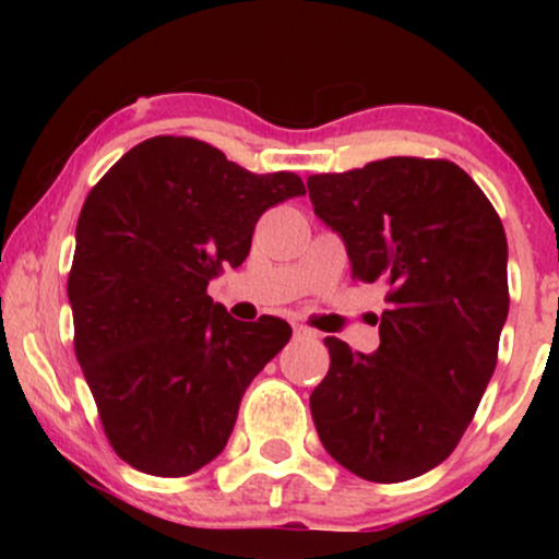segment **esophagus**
Masks as SVG:
<instances>
[{"label": "esophagus", "mask_w": 559, "mask_h": 559, "mask_svg": "<svg viewBox=\"0 0 559 559\" xmlns=\"http://www.w3.org/2000/svg\"><path fill=\"white\" fill-rule=\"evenodd\" d=\"M318 333L312 329H307V325H294V342H310V338H316Z\"/></svg>", "instance_id": "obj_1"}]
</instances>
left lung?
Listing matches in <instances>:
<instances>
[{
  "instance_id": "obj_1",
  "label": "left lung",
  "mask_w": 559,
  "mask_h": 559,
  "mask_svg": "<svg viewBox=\"0 0 559 559\" xmlns=\"http://www.w3.org/2000/svg\"><path fill=\"white\" fill-rule=\"evenodd\" d=\"M307 189L352 275L389 286L373 355L325 338L331 368L310 396L320 441L365 480L423 476L463 439L497 368L510 310L502 221L447 159H378Z\"/></svg>"
}]
</instances>
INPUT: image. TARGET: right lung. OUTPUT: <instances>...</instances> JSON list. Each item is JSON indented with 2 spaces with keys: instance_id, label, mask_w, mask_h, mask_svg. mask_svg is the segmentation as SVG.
Masks as SVG:
<instances>
[{
  "instance_id": "add662e5",
  "label": "right lung",
  "mask_w": 559,
  "mask_h": 559,
  "mask_svg": "<svg viewBox=\"0 0 559 559\" xmlns=\"http://www.w3.org/2000/svg\"><path fill=\"white\" fill-rule=\"evenodd\" d=\"M301 194L294 173L254 176L204 141L155 136L86 197L68 278L75 357L131 467L178 478L226 449L243 391L292 325L241 323L207 286L247 260L267 207Z\"/></svg>"
}]
</instances>
